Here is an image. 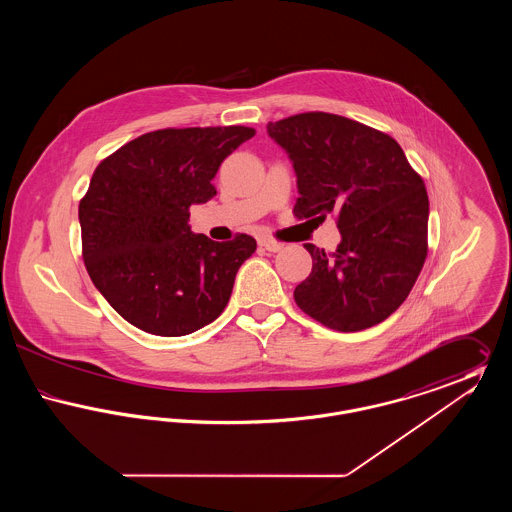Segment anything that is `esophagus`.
I'll use <instances>...</instances> for the list:
<instances>
[{"label":"esophagus","mask_w":512,"mask_h":512,"mask_svg":"<svg viewBox=\"0 0 512 512\" xmlns=\"http://www.w3.org/2000/svg\"><path fill=\"white\" fill-rule=\"evenodd\" d=\"M261 244V247H265L267 251H270V253H278V251H282V247H284V244H280V242H274V240H261L259 242Z\"/></svg>","instance_id":"1"}]
</instances>
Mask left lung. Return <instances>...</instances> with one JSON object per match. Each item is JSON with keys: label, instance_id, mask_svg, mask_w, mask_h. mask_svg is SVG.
Instances as JSON below:
<instances>
[{"label": "left lung", "instance_id": "obj_1", "mask_svg": "<svg viewBox=\"0 0 512 512\" xmlns=\"http://www.w3.org/2000/svg\"><path fill=\"white\" fill-rule=\"evenodd\" d=\"M267 132L297 174L293 215H336L340 228L334 253L305 244L313 270L293 292L297 307L338 332L380 324L407 299L428 255L424 180L391 136L340 115L301 113L268 122Z\"/></svg>", "mask_w": 512, "mask_h": 512}]
</instances>
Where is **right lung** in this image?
Listing matches in <instances>:
<instances>
[{
  "mask_svg": "<svg viewBox=\"0 0 512 512\" xmlns=\"http://www.w3.org/2000/svg\"><path fill=\"white\" fill-rule=\"evenodd\" d=\"M249 126L163 128L105 157L80 199L82 257L109 305L147 334L176 338L213 322L257 242L194 234L190 207L217 190L220 163Z\"/></svg>",
  "mask_w": 512,
  "mask_h": 512,
  "instance_id": "obj_1",
  "label": "right lung"
}]
</instances>
